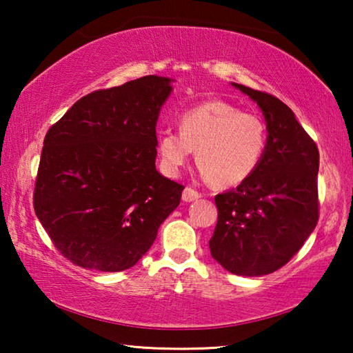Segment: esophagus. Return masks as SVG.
<instances>
[{"mask_svg": "<svg viewBox=\"0 0 353 353\" xmlns=\"http://www.w3.org/2000/svg\"><path fill=\"white\" fill-rule=\"evenodd\" d=\"M201 198V193H198V191L187 187L183 190L182 193V201L183 202H193V201H198Z\"/></svg>", "mask_w": 353, "mask_h": 353, "instance_id": "esophagus-1", "label": "esophagus"}]
</instances>
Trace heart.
Here are the masks:
<instances>
[{
    "instance_id": "heart-1",
    "label": "heart",
    "mask_w": 353,
    "mask_h": 353,
    "mask_svg": "<svg viewBox=\"0 0 353 353\" xmlns=\"http://www.w3.org/2000/svg\"><path fill=\"white\" fill-rule=\"evenodd\" d=\"M266 148L265 123L225 101L212 99L179 117V132L157 137L162 168L177 176L196 151L201 174L221 188L243 183L256 170Z\"/></svg>"
}]
</instances>
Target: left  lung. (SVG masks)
I'll use <instances>...</instances> for the list:
<instances>
[{
	"label": "left lung",
	"instance_id": "8db88e82",
	"mask_svg": "<svg viewBox=\"0 0 353 353\" xmlns=\"http://www.w3.org/2000/svg\"><path fill=\"white\" fill-rule=\"evenodd\" d=\"M232 85L260 107L266 148L246 181L214 198L218 223L208 246L224 270L259 277L286 265L318 224L319 151L282 101Z\"/></svg>",
	"mask_w": 353,
	"mask_h": 353
}]
</instances>
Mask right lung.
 I'll list each match as a JSON object with an SVG mask.
<instances>
[{
	"mask_svg": "<svg viewBox=\"0 0 353 353\" xmlns=\"http://www.w3.org/2000/svg\"><path fill=\"white\" fill-rule=\"evenodd\" d=\"M171 82L152 74L93 92L48 130L34 210L74 265L129 270L181 204L182 185L155 170V126Z\"/></svg>",
	"mask_w": 353,
	"mask_h": 353,
	"instance_id": "add662e5",
	"label": "right lung"
}]
</instances>
